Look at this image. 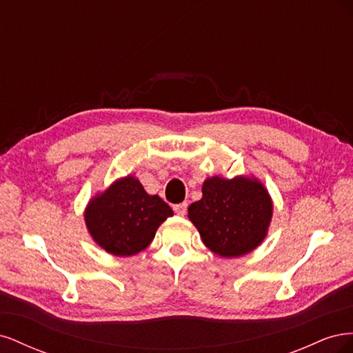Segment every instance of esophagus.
<instances>
[{
    "label": "esophagus",
    "mask_w": 353,
    "mask_h": 353,
    "mask_svg": "<svg viewBox=\"0 0 353 353\" xmlns=\"http://www.w3.org/2000/svg\"><path fill=\"white\" fill-rule=\"evenodd\" d=\"M187 208H188V205L184 201V203H179V205H175V206H174V210H175L176 215L184 216L185 213H187Z\"/></svg>",
    "instance_id": "obj_1"
}]
</instances>
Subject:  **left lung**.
Listing matches in <instances>:
<instances>
[{"instance_id":"1","label":"left lung","mask_w":353,"mask_h":353,"mask_svg":"<svg viewBox=\"0 0 353 353\" xmlns=\"http://www.w3.org/2000/svg\"><path fill=\"white\" fill-rule=\"evenodd\" d=\"M191 203L188 219L203 244L222 258H239L265 240L272 219V199L256 176H212Z\"/></svg>"}]
</instances>
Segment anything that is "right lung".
<instances>
[{
  "mask_svg": "<svg viewBox=\"0 0 353 353\" xmlns=\"http://www.w3.org/2000/svg\"><path fill=\"white\" fill-rule=\"evenodd\" d=\"M174 212L159 196L148 194L134 175L116 179L90 199L83 212L90 236L113 256L143 252Z\"/></svg>",
  "mask_w": 353,
  "mask_h": 353,
  "instance_id": "1",
  "label": "right lung"
}]
</instances>
